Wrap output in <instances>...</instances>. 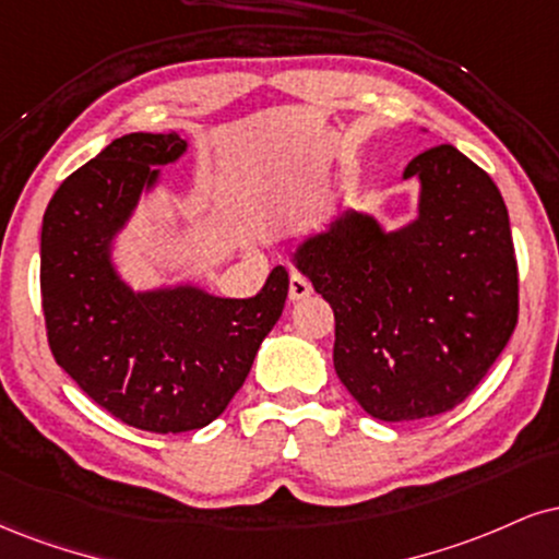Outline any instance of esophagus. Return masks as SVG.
<instances>
[{
	"label": "esophagus",
	"instance_id": "34e87169",
	"mask_svg": "<svg viewBox=\"0 0 559 559\" xmlns=\"http://www.w3.org/2000/svg\"><path fill=\"white\" fill-rule=\"evenodd\" d=\"M309 294H312V284L301 273H292V278H288V299L299 301L307 299Z\"/></svg>",
	"mask_w": 559,
	"mask_h": 559
}]
</instances>
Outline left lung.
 <instances>
[{"label":"left lung","mask_w":559,"mask_h":559,"mask_svg":"<svg viewBox=\"0 0 559 559\" xmlns=\"http://www.w3.org/2000/svg\"><path fill=\"white\" fill-rule=\"evenodd\" d=\"M419 215L385 231L346 211L307 237L294 265L335 314V374L369 416L445 414L479 385L518 322L508 207L459 147L419 153Z\"/></svg>","instance_id":"left-lung-1"}]
</instances>
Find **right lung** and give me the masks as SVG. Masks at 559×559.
Instances as JSON below:
<instances>
[{
  "mask_svg": "<svg viewBox=\"0 0 559 559\" xmlns=\"http://www.w3.org/2000/svg\"><path fill=\"white\" fill-rule=\"evenodd\" d=\"M177 132L109 143L53 192L41 226V299L57 365L124 425L177 435L211 425L245 385L284 312L288 273L258 297L224 299L177 284L134 292L114 265L117 234L160 169L179 160Z\"/></svg>",
  "mask_w": 559,
  "mask_h": 559,
  "instance_id": "add662e5",
  "label": "right lung"
}]
</instances>
